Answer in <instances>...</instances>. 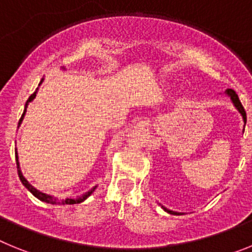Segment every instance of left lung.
Masks as SVG:
<instances>
[{"label": "left lung", "instance_id": "obj_1", "mask_svg": "<svg viewBox=\"0 0 252 252\" xmlns=\"http://www.w3.org/2000/svg\"><path fill=\"white\" fill-rule=\"evenodd\" d=\"M226 94L228 95V97H230L231 101H232V103L235 104V107H236V108H237V111H239V112L241 113L242 119H244V122H245V124H246V112H245L244 106H242L241 102H240L239 95L236 94V92H235V91H233V90H226ZM161 207H162V206H161ZM162 208H164V211H165V212L170 213V215H177V216L182 215V213H179V212H174V211H170V209H166L165 207H162Z\"/></svg>", "mask_w": 252, "mask_h": 252}]
</instances>
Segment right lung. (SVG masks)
Masks as SVG:
<instances>
[{"label": "right lung", "mask_w": 252, "mask_h": 252, "mask_svg": "<svg viewBox=\"0 0 252 252\" xmlns=\"http://www.w3.org/2000/svg\"><path fill=\"white\" fill-rule=\"evenodd\" d=\"M43 81H44V79H41V82H40V83H39V86H40V84H41V83H43ZM35 97H36V92H34V93H32V94L30 95V97H29L28 102H26V104H25V110H24V113H22L21 119H20L19 125L21 124L22 119H24V116H25V113H26V107H28L29 102L32 101V99H34ZM15 157H16L17 173H19V178H20V180H21V183L24 184V186H25V188L28 189V190H30V192L32 193V195H34V197H36L37 199H40V201H41V202H45V203H50V204H77V203H81V202L86 201L87 198L90 197V195L92 194L93 192H94V189L97 188V186L93 187V188L91 189V190H88V192H86V193H84V194L79 195V197H74V198H60V199H58V198L53 197V195L45 194V193L40 192V190H37L36 188H34V187L31 186V184L29 183L28 180L25 179V177L22 175L21 169H20V162H19V157H17V153H15Z\"/></svg>", "instance_id": "add662e5"}]
</instances>
